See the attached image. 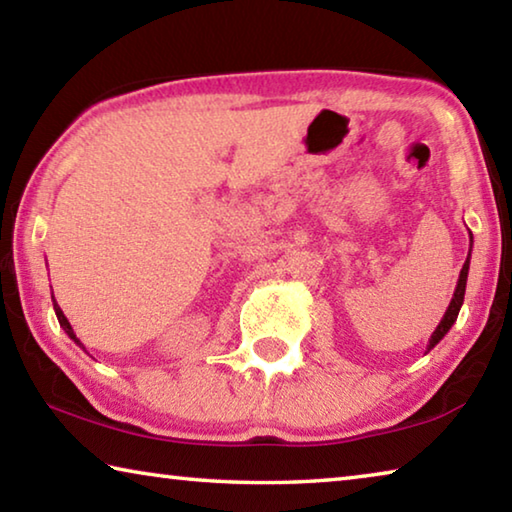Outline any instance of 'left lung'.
Masks as SVG:
<instances>
[{
  "mask_svg": "<svg viewBox=\"0 0 512 512\" xmlns=\"http://www.w3.org/2000/svg\"><path fill=\"white\" fill-rule=\"evenodd\" d=\"M472 241H474V239H472V232H470V253H467V259H465V264H463V268H461V275H458V282H456V289H454V298H452V302H449V307H447V311H445L443 320H440L438 327L433 329V334H431V339H429V345H427V352H429V350H433V348H436V345H438L440 341H443V336L449 332V329H452V325L456 323V318H458V311H461L463 298H465L467 273H470Z\"/></svg>",
  "mask_w": 512,
  "mask_h": 512,
  "instance_id": "8db88e82",
  "label": "left lung"
}]
</instances>
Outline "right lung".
Here are the masks:
<instances>
[{"label": "right lung", "mask_w": 512, "mask_h": 512, "mask_svg": "<svg viewBox=\"0 0 512 512\" xmlns=\"http://www.w3.org/2000/svg\"><path fill=\"white\" fill-rule=\"evenodd\" d=\"M54 311H56V318H58V323H60V327H63L65 329V334L69 336V339H72L76 345H79V348H83V343L79 341V339H76V334H74V329H72V325H69V320L65 318V314H63V309H60L58 307V302L54 300ZM85 350V348H83ZM85 352H88V350H85Z\"/></svg>", "instance_id": "obj_1"}]
</instances>
